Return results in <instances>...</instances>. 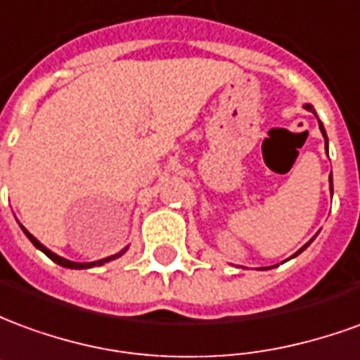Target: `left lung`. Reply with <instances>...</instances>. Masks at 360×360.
<instances>
[{
    "label": "left lung",
    "mask_w": 360,
    "mask_h": 360,
    "mask_svg": "<svg viewBox=\"0 0 360 360\" xmlns=\"http://www.w3.org/2000/svg\"><path fill=\"white\" fill-rule=\"evenodd\" d=\"M304 110H309V111H312V113H314V115H316V111L312 110V105H310V103H307V105H304ZM318 125H320V131H322V134H324V139H326V131H324V125H322V121H320V119H318ZM326 141H328V139H326ZM330 191H332V195H333V183H332V173H330ZM310 243H312V239H310L309 243H307V245H304V247H301V249L297 250V252H295L293 257H297V255H301L302 250L307 249V247H309Z\"/></svg>",
    "instance_id": "1"
}]
</instances>
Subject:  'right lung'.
I'll list each match as a JSON object with an SVG mask.
<instances>
[{"label":"right lung","instance_id":"1","mask_svg":"<svg viewBox=\"0 0 360 360\" xmlns=\"http://www.w3.org/2000/svg\"><path fill=\"white\" fill-rule=\"evenodd\" d=\"M20 229L25 231V235H27L28 239H30V243L34 245L36 249L42 250L44 255H46V257H48V258H51V260H53L56 264L63 266V268H71V270H84V268H92V266H102V264H105V262H110V260H115V258H119V257H121V255H125V250H127V247H125V249H123V250H119L117 255H113V257H108V258H102V260H96V262H71V260H67V258L58 257V255H56V252H51L50 249H46L42 243L38 241L34 235L28 233L27 229H25V227H22V226H20Z\"/></svg>","mask_w":360,"mask_h":360}]
</instances>
